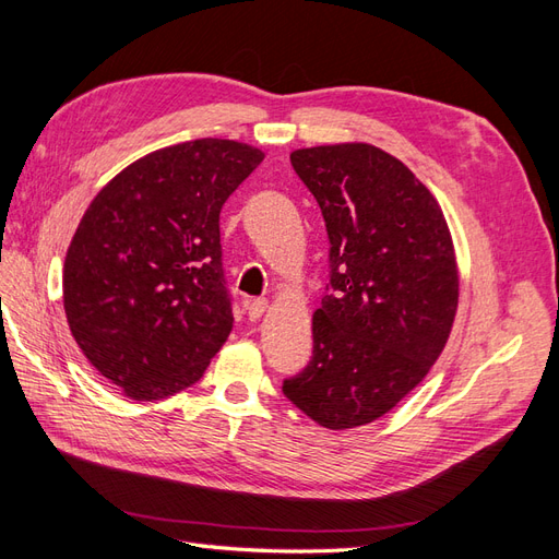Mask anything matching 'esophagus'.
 Instances as JSON below:
<instances>
[{
    "instance_id": "1",
    "label": "esophagus",
    "mask_w": 559,
    "mask_h": 559,
    "mask_svg": "<svg viewBox=\"0 0 559 559\" xmlns=\"http://www.w3.org/2000/svg\"><path fill=\"white\" fill-rule=\"evenodd\" d=\"M245 308H247V314L251 321H257L263 317V312L267 310V302L263 298H257V300H245Z\"/></svg>"
}]
</instances>
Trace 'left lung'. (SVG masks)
<instances>
[{
	"label": "left lung",
	"instance_id": "left-lung-1",
	"mask_svg": "<svg viewBox=\"0 0 559 559\" xmlns=\"http://www.w3.org/2000/svg\"><path fill=\"white\" fill-rule=\"evenodd\" d=\"M324 214L331 294L312 314V359L282 392L319 427L389 413L441 357L460 270L441 205L408 167L366 142L292 151Z\"/></svg>",
	"mask_w": 559,
	"mask_h": 559
}]
</instances>
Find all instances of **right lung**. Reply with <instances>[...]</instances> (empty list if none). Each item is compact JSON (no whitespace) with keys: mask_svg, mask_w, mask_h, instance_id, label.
Returning <instances> with one entry per match:
<instances>
[{"mask_svg":"<svg viewBox=\"0 0 559 559\" xmlns=\"http://www.w3.org/2000/svg\"><path fill=\"white\" fill-rule=\"evenodd\" d=\"M265 154L193 140L130 163L88 205L64 257L76 345L132 401L191 386L233 329L218 214Z\"/></svg>","mask_w":559,"mask_h":559,"instance_id":"obj_1","label":"right lung"}]
</instances>
